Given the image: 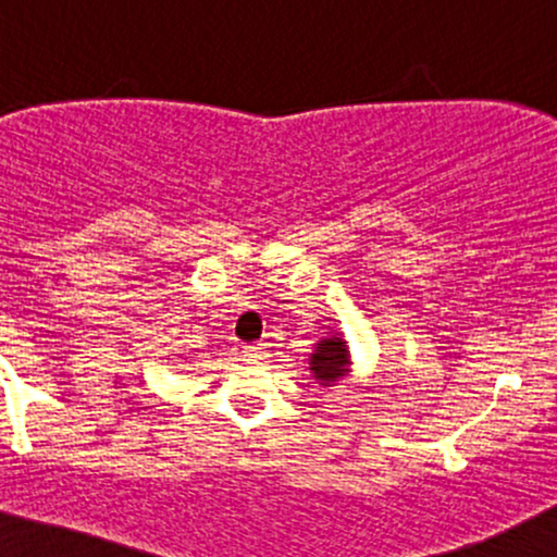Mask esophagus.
I'll return each instance as SVG.
<instances>
[{"mask_svg":"<svg viewBox=\"0 0 557 557\" xmlns=\"http://www.w3.org/2000/svg\"><path fill=\"white\" fill-rule=\"evenodd\" d=\"M243 356H246V359H261V356H264V345L261 343L243 345Z\"/></svg>","mask_w":557,"mask_h":557,"instance_id":"esophagus-1","label":"esophagus"}]
</instances>
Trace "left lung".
<instances>
[{
	"label": "left lung",
	"instance_id": "1",
	"mask_svg": "<svg viewBox=\"0 0 557 557\" xmlns=\"http://www.w3.org/2000/svg\"><path fill=\"white\" fill-rule=\"evenodd\" d=\"M350 367H354V359H350V348L343 332H327L314 343V350L309 356V369L319 387L330 389L337 382L348 380Z\"/></svg>",
	"mask_w": 557,
	"mask_h": 557
}]
</instances>
